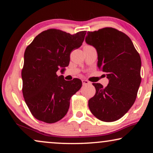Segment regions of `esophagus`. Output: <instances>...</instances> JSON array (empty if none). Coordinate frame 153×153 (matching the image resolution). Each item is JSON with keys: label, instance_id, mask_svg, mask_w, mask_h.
Wrapping results in <instances>:
<instances>
[{"label": "esophagus", "instance_id": "34e87169", "mask_svg": "<svg viewBox=\"0 0 153 153\" xmlns=\"http://www.w3.org/2000/svg\"><path fill=\"white\" fill-rule=\"evenodd\" d=\"M82 82L83 85H88V84H90V82L89 81H88L86 79H82Z\"/></svg>", "mask_w": 153, "mask_h": 153}]
</instances>
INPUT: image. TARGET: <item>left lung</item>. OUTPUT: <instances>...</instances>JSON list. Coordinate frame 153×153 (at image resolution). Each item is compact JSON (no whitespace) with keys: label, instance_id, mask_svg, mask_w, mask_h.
<instances>
[{"label":"left lung","instance_id":"8db88e82","mask_svg":"<svg viewBox=\"0 0 153 153\" xmlns=\"http://www.w3.org/2000/svg\"><path fill=\"white\" fill-rule=\"evenodd\" d=\"M86 42L96 48L97 65L109 80L107 87L93 83L96 94L88 100L90 111L98 120H120L135 102L141 82V59L126 33L113 27L88 32Z\"/></svg>","mask_w":153,"mask_h":153}]
</instances>
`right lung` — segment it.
Instances as JSON below:
<instances>
[{
    "instance_id": "1",
    "label": "right lung",
    "mask_w": 153,
    "mask_h": 153,
    "mask_svg": "<svg viewBox=\"0 0 153 153\" xmlns=\"http://www.w3.org/2000/svg\"><path fill=\"white\" fill-rule=\"evenodd\" d=\"M86 33L82 31L71 35L49 29L36 36L25 49L22 92L38 120L47 123L61 120L69 110L71 97L81 88L79 79L66 81L56 71L69 65L71 52L82 46Z\"/></svg>"
}]
</instances>
